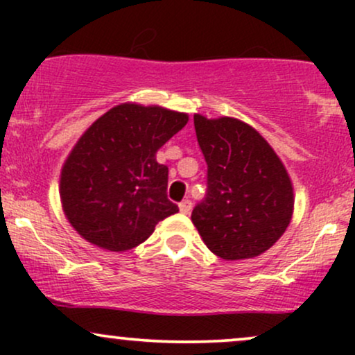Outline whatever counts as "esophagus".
Returning a JSON list of instances; mask_svg holds the SVG:
<instances>
[{"instance_id": "esophagus-1", "label": "esophagus", "mask_w": 355, "mask_h": 355, "mask_svg": "<svg viewBox=\"0 0 355 355\" xmlns=\"http://www.w3.org/2000/svg\"><path fill=\"white\" fill-rule=\"evenodd\" d=\"M180 211L183 215H189L190 211H191V202L189 200V198H187V200H183V202H180Z\"/></svg>"}]
</instances>
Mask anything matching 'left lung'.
I'll return each instance as SVG.
<instances>
[{"label":"left lung","instance_id":"1","mask_svg":"<svg viewBox=\"0 0 355 355\" xmlns=\"http://www.w3.org/2000/svg\"><path fill=\"white\" fill-rule=\"evenodd\" d=\"M193 123L209 166V189L191 211V222L220 259H254L274 245L291 223V177L266 138L245 121L195 113Z\"/></svg>","mask_w":355,"mask_h":355}]
</instances>
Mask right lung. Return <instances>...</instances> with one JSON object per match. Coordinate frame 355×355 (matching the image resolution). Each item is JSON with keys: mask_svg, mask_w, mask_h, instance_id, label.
Listing matches in <instances>:
<instances>
[{"mask_svg": "<svg viewBox=\"0 0 355 355\" xmlns=\"http://www.w3.org/2000/svg\"><path fill=\"white\" fill-rule=\"evenodd\" d=\"M189 121L158 105L121 103L89 128L64 160L60 198L71 227L93 245L125 252L177 214L166 198L168 168L157 152Z\"/></svg>", "mask_w": 355, "mask_h": 355, "instance_id": "add662e5", "label": "right lung"}]
</instances>
